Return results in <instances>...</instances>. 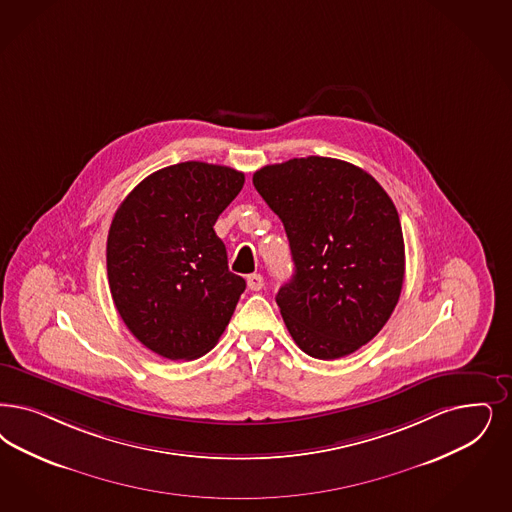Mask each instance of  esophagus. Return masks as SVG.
Wrapping results in <instances>:
<instances>
[{
    "mask_svg": "<svg viewBox=\"0 0 512 512\" xmlns=\"http://www.w3.org/2000/svg\"><path fill=\"white\" fill-rule=\"evenodd\" d=\"M263 285H265V280H263L261 274H249V276H247V287H249L251 291H261Z\"/></svg>",
    "mask_w": 512,
    "mask_h": 512,
    "instance_id": "esophagus-1",
    "label": "esophagus"
}]
</instances>
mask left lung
Segmentation results:
<instances>
[{
	"label": "left lung",
	"mask_w": 512,
	"mask_h": 512,
	"mask_svg": "<svg viewBox=\"0 0 512 512\" xmlns=\"http://www.w3.org/2000/svg\"><path fill=\"white\" fill-rule=\"evenodd\" d=\"M253 185L289 238L295 274L276 302L300 350L338 359L371 342L405 280L401 221L382 185L327 157L270 164Z\"/></svg>",
	"instance_id": "obj_1"
}]
</instances>
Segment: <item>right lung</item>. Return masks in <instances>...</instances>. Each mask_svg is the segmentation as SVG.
Segmentation results:
<instances>
[{"label":"right lung","mask_w":512,"mask_h":512,"mask_svg":"<svg viewBox=\"0 0 512 512\" xmlns=\"http://www.w3.org/2000/svg\"><path fill=\"white\" fill-rule=\"evenodd\" d=\"M244 181L229 166L179 162L145 177L115 212L107 234L111 297L151 352L191 361L229 325L246 280L230 272L213 225Z\"/></svg>","instance_id":"right-lung-1"}]
</instances>
